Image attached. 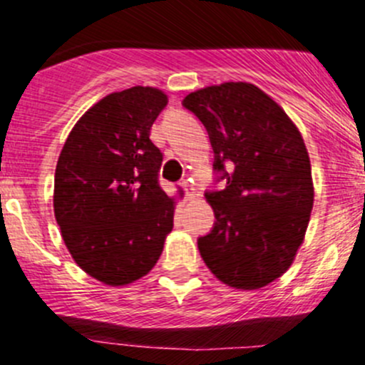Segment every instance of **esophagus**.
I'll return each mask as SVG.
<instances>
[{
  "label": "esophagus",
  "instance_id": "34e87169",
  "mask_svg": "<svg viewBox=\"0 0 365 365\" xmlns=\"http://www.w3.org/2000/svg\"><path fill=\"white\" fill-rule=\"evenodd\" d=\"M180 187H182L183 190H185L187 199H192V197H194V187H192V183L188 182V180H183V182L180 183Z\"/></svg>",
  "mask_w": 365,
  "mask_h": 365
}]
</instances>
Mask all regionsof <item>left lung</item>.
<instances>
[{
  "instance_id": "1",
  "label": "left lung",
  "mask_w": 365,
  "mask_h": 365,
  "mask_svg": "<svg viewBox=\"0 0 365 365\" xmlns=\"http://www.w3.org/2000/svg\"><path fill=\"white\" fill-rule=\"evenodd\" d=\"M182 104L206 127L215 183L225 182L206 192L216 221L197 238L199 252L230 287H266L290 267L311 217L314 188L302 135L252 83L206 87Z\"/></svg>"
}]
</instances>
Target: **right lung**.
<instances>
[{"label":"right lung","instance_id":"add662e5","mask_svg":"<svg viewBox=\"0 0 365 365\" xmlns=\"http://www.w3.org/2000/svg\"><path fill=\"white\" fill-rule=\"evenodd\" d=\"M168 104L153 87L113 92L75 123L54 173V216L75 262L121 287L148 274L173 230L150 127Z\"/></svg>","mask_w":365,"mask_h":365}]
</instances>
